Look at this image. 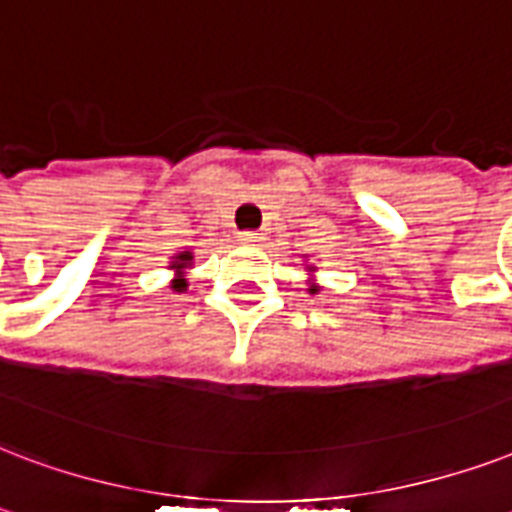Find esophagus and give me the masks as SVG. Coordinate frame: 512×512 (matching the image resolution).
<instances>
[{
  "instance_id": "esophagus-1",
  "label": "esophagus",
  "mask_w": 512,
  "mask_h": 512,
  "mask_svg": "<svg viewBox=\"0 0 512 512\" xmlns=\"http://www.w3.org/2000/svg\"><path fill=\"white\" fill-rule=\"evenodd\" d=\"M257 239H260V233H257V230H241L239 233L241 244H255Z\"/></svg>"
}]
</instances>
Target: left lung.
Returning <instances> with one entry per match:
<instances>
[{
	"instance_id": "left-lung-1",
	"label": "left lung",
	"mask_w": 512,
	"mask_h": 512,
	"mask_svg": "<svg viewBox=\"0 0 512 512\" xmlns=\"http://www.w3.org/2000/svg\"><path fill=\"white\" fill-rule=\"evenodd\" d=\"M311 292H314V290H311Z\"/></svg>"
}]
</instances>
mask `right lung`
I'll use <instances>...</instances> for the list:
<instances>
[{
	"label": "right lung",
	"instance_id": "right-lung-1",
	"mask_svg": "<svg viewBox=\"0 0 512 512\" xmlns=\"http://www.w3.org/2000/svg\"><path fill=\"white\" fill-rule=\"evenodd\" d=\"M190 260H193V255H190V252H182V255L177 257V263L171 265V268H177V271H182V268H185V265L190 263ZM174 287H179V290H182V287H185V282H182V279H179V282L174 284Z\"/></svg>",
	"mask_w": 512,
	"mask_h": 512
}]
</instances>
